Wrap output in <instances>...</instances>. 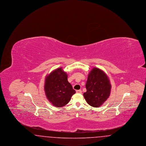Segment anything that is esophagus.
Wrapping results in <instances>:
<instances>
[{"instance_id":"esophagus-1","label":"esophagus","mask_w":146,"mask_h":146,"mask_svg":"<svg viewBox=\"0 0 146 146\" xmlns=\"http://www.w3.org/2000/svg\"><path fill=\"white\" fill-rule=\"evenodd\" d=\"M76 92L77 94H82V91L81 90H76Z\"/></svg>"}]
</instances>
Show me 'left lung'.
Returning a JSON list of instances; mask_svg holds the SVG:
<instances>
[{"instance_id":"1","label":"left lung","mask_w":146,"mask_h":146,"mask_svg":"<svg viewBox=\"0 0 146 146\" xmlns=\"http://www.w3.org/2000/svg\"><path fill=\"white\" fill-rule=\"evenodd\" d=\"M86 92L84 97L92 107H98L107 100L111 94V85L102 70L94 67L88 75L86 83Z\"/></svg>"}]
</instances>
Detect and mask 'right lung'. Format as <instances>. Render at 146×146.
Listing matches in <instances>:
<instances>
[{"label": "right lung", "mask_w": 146, "mask_h": 146, "mask_svg": "<svg viewBox=\"0 0 146 146\" xmlns=\"http://www.w3.org/2000/svg\"><path fill=\"white\" fill-rule=\"evenodd\" d=\"M67 77V73L62 68L53 70L46 76L44 85L45 95L49 102L57 107L67 104L76 93L68 82Z\"/></svg>", "instance_id": "add662e5"}]
</instances>
